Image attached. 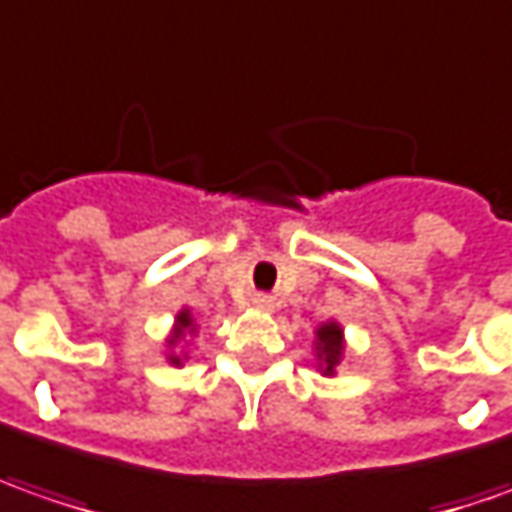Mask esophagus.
Returning <instances> with one entry per match:
<instances>
[{
  "label": "esophagus",
  "mask_w": 512,
  "mask_h": 512,
  "mask_svg": "<svg viewBox=\"0 0 512 512\" xmlns=\"http://www.w3.org/2000/svg\"><path fill=\"white\" fill-rule=\"evenodd\" d=\"M252 309L272 311L274 309V300H272V297H269V294H255V297H252Z\"/></svg>",
  "instance_id": "1"
}]
</instances>
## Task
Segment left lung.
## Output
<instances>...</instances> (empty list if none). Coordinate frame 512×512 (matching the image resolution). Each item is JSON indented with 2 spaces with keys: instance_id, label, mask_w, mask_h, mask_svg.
Instances as JSON below:
<instances>
[{
  "instance_id": "8db88e82",
  "label": "left lung",
  "mask_w": 512,
  "mask_h": 512,
  "mask_svg": "<svg viewBox=\"0 0 512 512\" xmlns=\"http://www.w3.org/2000/svg\"><path fill=\"white\" fill-rule=\"evenodd\" d=\"M314 360H317V371L323 377H334L340 362L345 357V331L337 320H326L314 328Z\"/></svg>"
}]
</instances>
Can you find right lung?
<instances>
[{
  "instance_id": "right-lung-1",
  "label": "right lung",
  "mask_w": 512,
  "mask_h": 512,
  "mask_svg": "<svg viewBox=\"0 0 512 512\" xmlns=\"http://www.w3.org/2000/svg\"><path fill=\"white\" fill-rule=\"evenodd\" d=\"M198 334V323H195V317H192V309H181L178 314H175V323H172V328H169L167 340H164V345H167V362L169 365H184V360H189V340Z\"/></svg>"
}]
</instances>
